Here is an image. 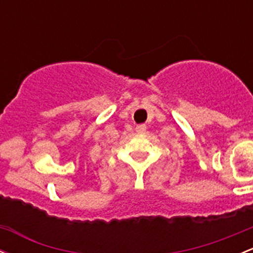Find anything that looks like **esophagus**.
<instances>
[{
    "label": "esophagus",
    "mask_w": 253,
    "mask_h": 253,
    "mask_svg": "<svg viewBox=\"0 0 253 253\" xmlns=\"http://www.w3.org/2000/svg\"><path fill=\"white\" fill-rule=\"evenodd\" d=\"M145 131H146L145 125H139V126L135 127V132L139 133V134H143V133H145Z\"/></svg>",
    "instance_id": "esophagus-1"
}]
</instances>
